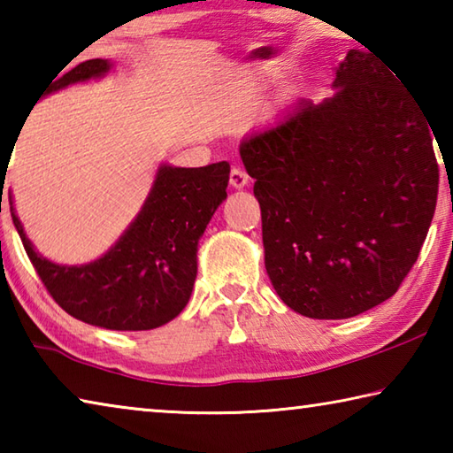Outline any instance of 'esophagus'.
I'll list each match as a JSON object with an SVG mask.
<instances>
[{"mask_svg": "<svg viewBox=\"0 0 453 453\" xmlns=\"http://www.w3.org/2000/svg\"><path fill=\"white\" fill-rule=\"evenodd\" d=\"M248 181H250V175L245 173L242 167H232V172H229V186L235 189H243L248 186Z\"/></svg>", "mask_w": 453, "mask_h": 453, "instance_id": "esophagus-1", "label": "esophagus"}]
</instances>
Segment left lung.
Masks as SVG:
<instances>
[{
	"label": "left lung",
	"mask_w": 453,
	"mask_h": 453,
	"mask_svg": "<svg viewBox=\"0 0 453 453\" xmlns=\"http://www.w3.org/2000/svg\"><path fill=\"white\" fill-rule=\"evenodd\" d=\"M334 89L240 145L272 286L313 319L354 318L395 294L440 183L434 129L386 61L349 50Z\"/></svg>",
	"instance_id": "1"
}]
</instances>
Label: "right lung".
I'll return each instance as SVG.
<instances>
[{
	"mask_svg": "<svg viewBox=\"0 0 453 453\" xmlns=\"http://www.w3.org/2000/svg\"><path fill=\"white\" fill-rule=\"evenodd\" d=\"M111 61L89 59L58 78L48 94L78 81L104 78ZM59 73V72H58ZM229 164L173 167L162 164L140 213L102 257L81 265L50 262L10 211L27 257L61 310L86 324L142 332L178 318L197 275V243L227 197Z\"/></svg>",
	"mask_w": 453,
	"mask_h": 453,
	"instance_id": "1",
	"label": "right lung"
}]
</instances>
